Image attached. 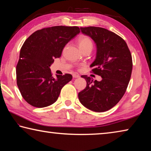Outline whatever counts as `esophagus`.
<instances>
[{
	"label": "esophagus",
	"instance_id": "34e87169",
	"mask_svg": "<svg viewBox=\"0 0 151 151\" xmlns=\"http://www.w3.org/2000/svg\"><path fill=\"white\" fill-rule=\"evenodd\" d=\"M73 78H79V77H80V75H79L78 74L75 73V74H73Z\"/></svg>",
	"mask_w": 151,
	"mask_h": 151
}]
</instances>
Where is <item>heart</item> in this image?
<instances>
[{
	"mask_svg": "<svg viewBox=\"0 0 151 151\" xmlns=\"http://www.w3.org/2000/svg\"><path fill=\"white\" fill-rule=\"evenodd\" d=\"M78 44L79 48L81 50H83L84 48L87 47H92L93 48V42H92L90 38L86 36H81L78 39Z\"/></svg>",
	"mask_w": 151,
	"mask_h": 151,
	"instance_id": "b5f03b06",
	"label": "heart"
}]
</instances>
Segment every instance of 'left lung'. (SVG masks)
<instances>
[{
    "instance_id": "obj_1",
    "label": "left lung",
    "mask_w": 151,
    "mask_h": 151,
    "mask_svg": "<svg viewBox=\"0 0 151 151\" xmlns=\"http://www.w3.org/2000/svg\"><path fill=\"white\" fill-rule=\"evenodd\" d=\"M81 30L96 44V58L90 66L102 80L93 81L86 75L81 76L85 78L86 86L78 93V99L91 111H109L126 92L132 69L131 52L126 42L113 32L96 27H81Z\"/></svg>"
}]
</instances>
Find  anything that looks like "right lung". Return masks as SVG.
Returning <instances> with one entry per match:
<instances>
[{
  "instance_id": "right-lung-1",
  "label": "right lung",
  "mask_w": 151,
  "mask_h": 151,
  "mask_svg": "<svg viewBox=\"0 0 151 151\" xmlns=\"http://www.w3.org/2000/svg\"><path fill=\"white\" fill-rule=\"evenodd\" d=\"M80 32L78 27L55 26L37 30L25 40L17 65V83L22 96L30 105H51L63 86L72 80L70 74L53 77L50 66Z\"/></svg>"
}]
</instances>
